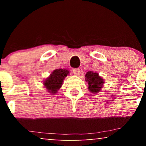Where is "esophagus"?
Returning <instances> with one entry per match:
<instances>
[{
    "instance_id": "34e87169",
    "label": "esophagus",
    "mask_w": 146,
    "mask_h": 146,
    "mask_svg": "<svg viewBox=\"0 0 146 146\" xmlns=\"http://www.w3.org/2000/svg\"><path fill=\"white\" fill-rule=\"evenodd\" d=\"M73 73L74 75H79V73H80V70H79V69H78V68L73 69Z\"/></svg>"
}]
</instances>
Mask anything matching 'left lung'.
Instances as JSON below:
<instances>
[{
  "label": "left lung",
  "instance_id": "1",
  "mask_svg": "<svg viewBox=\"0 0 146 146\" xmlns=\"http://www.w3.org/2000/svg\"><path fill=\"white\" fill-rule=\"evenodd\" d=\"M85 81L89 84V91L93 94L98 93L104 85V80L98 75V73L89 71L85 75Z\"/></svg>",
  "mask_w": 146,
  "mask_h": 146
}]
</instances>
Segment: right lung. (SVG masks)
Returning a JSON list of instances; mask_svg holds the SVG:
<instances>
[{"label": "right lung", "instance_id": "add662e5", "mask_svg": "<svg viewBox=\"0 0 146 146\" xmlns=\"http://www.w3.org/2000/svg\"><path fill=\"white\" fill-rule=\"evenodd\" d=\"M69 71L65 69H55L44 81V85L48 93L55 94L62 85L65 77L69 75Z\"/></svg>", "mask_w": 146, "mask_h": 146}]
</instances>
